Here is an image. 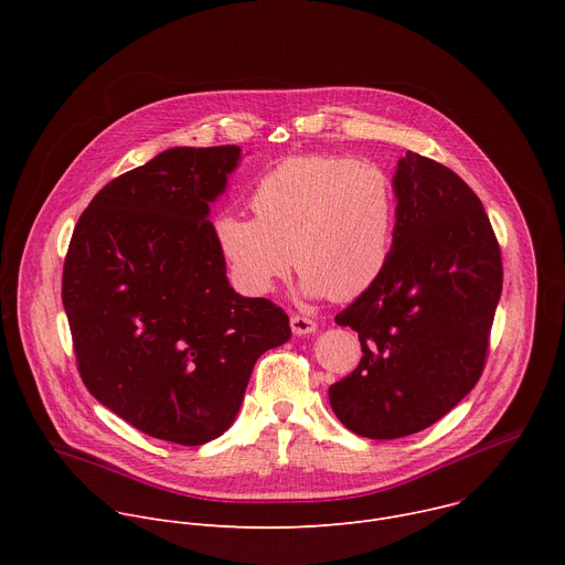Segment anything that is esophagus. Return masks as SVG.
<instances>
[{
	"label": "esophagus",
	"mask_w": 565,
	"mask_h": 565,
	"mask_svg": "<svg viewBox=\"0 0 565 565\" xmlns=\"http://www.w3.org/2000/svg\"><path fill=\"white\" fill-rule=\"evenodd\" d=\"M290 329L295 335H308L317 331V321L306 315H290Z\"/></svg>",
	"instance_id": "34e87169"
}]
</instances>
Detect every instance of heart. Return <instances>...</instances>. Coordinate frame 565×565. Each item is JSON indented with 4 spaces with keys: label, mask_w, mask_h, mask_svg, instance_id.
<instances>
[{
    "label": "heart",
    "mask_w": 565,
    "mask_h": 565,
    "mask_svg": "<svg viewBox=\"0 0 565 565\" xmlns=\"http://www.w3.org/2000/svg\"><path fill=\"white\" fill-rule=\"evenodd\" d=\"M255 216L221 212L216 246L234 284L266 295L292 268L303 290L347 301L384 273L393 248L395 192L388 177L338 156L288 158L253 194Z\"/></svg>",
    "instance_id": "obj_1"
}]
</instances>
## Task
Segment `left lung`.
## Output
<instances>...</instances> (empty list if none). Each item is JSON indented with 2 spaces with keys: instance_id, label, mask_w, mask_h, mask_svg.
<instances>
[{
  "instance_id": "obj_1",
  "label": "left lung",
  "mask_w": 565,
  "mask_h": 565,
  "mask_svg": "<svg viewBox=\"0 0 565 565\" xmlns=\"http://www.w3.org/2000/svg\"><path fill=\"white\" fill-rule=\"evenodd\" d=\"M393 190L386 268L335 315L358 333L362 360L329 388L340 423L373 440L431 427L476 386L503 288L492 223L456 172L407 151Z\"/></svg>"
}]
</instances>
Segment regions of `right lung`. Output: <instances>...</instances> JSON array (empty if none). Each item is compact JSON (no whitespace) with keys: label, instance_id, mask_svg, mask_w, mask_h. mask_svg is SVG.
Wrapping results in <instances>:
<instances>
[{"label":"right lung","instance_id":"right-lung-1","mask_svg":"<svg viewBox=\"0 0 565 565\" xmlns=\"http://www.w3.org/2000/svg\"><path fill=\"white\" fill-rule=\"evenodd\" d=\"M241 147H174L107 183L79 214L62 273L77 371L138 431L185 447L236 418L288 315L225 277L210 203Z\"/></svg>","mask_w":565,"mask_h":565}]
</instances>
